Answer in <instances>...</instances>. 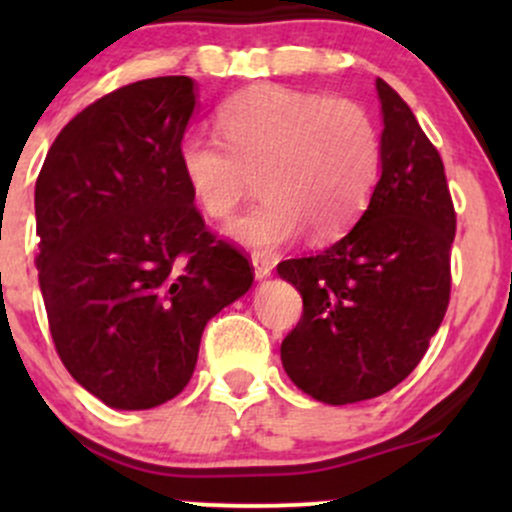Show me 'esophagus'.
I'll list each match as a JSON object with an SVG mask.
<instances>
[{"mask_svg": "<svg viewBox=\"0 0 512 512\" xmlns=\"http://www.w3.org/2000/svg\"><path fill=\"white\" fill-rule=\"evenodd\" d=\"M252 269H255L257 281H264L267 276H272V264H269V260H264V257H260V255L252 257Z\"/></svg>", "mask_w": 512, "mask_h": 512, "instance_id": "34e87169", "label": "esophagus"}]
</instances>
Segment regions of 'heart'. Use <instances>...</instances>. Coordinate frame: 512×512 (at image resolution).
<instances>
[{
	"instance_id": "1",
	"label": "heart",
	"mask_w": 512,
	"mask_h": 512,
	"mask_svg": "<svg viewBox=\"0 0 512 512\" xmlns=\"http://www.w3.org/2000/svg\"><path fill=\"white\" fill-rule=\"evenodd\" d=\"M221 137L187 132L180 173L199 209L228 219L257 178L262 199L226 233L252 252L279 250L310 228L330 240L366 209L380 175V129L361 103L286 86H255L221 105Z\"/></svg>"
}]
</instances>
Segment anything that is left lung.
Segmentation results:
<instances>
[{
  "mask_svg": "<svg viewBox=\"0 0 512 512\" xmlns=\"http://www.w3.org/2000/svg\"><path fill=\"white\" fill-rule=\"evenodd\" d=\"M375 91L383 158L368 209L325 252L276 267L303 298L281 363L298 390L334 407L402 383L450 301L455 209L443 161L395 88L375 79Z\"/></svg>",
  "mask_w": 512,
  "mask_h": 512,
  "instance_id": "8db88e82",
  "label": "left lung"
}]
</instances>
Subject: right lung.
I'll return each mask as SVG.
<instances>
[{
    "mask_svg": "<svg viewBox=\"0 0 512 512\" xmlns=\"http://www.w3.org/2000/svg\"><path fill=\"white\" fill-rule=\"evenodd\" d=\"M190 76H158L88 105L35 182L38 281L64 368L113 409L185 390L207 322L250 291L252 269L204 226L178 146Z\"/></svg>",
    "mask_w": 512,
    "mask_h": 512,
    "instance_id": "obj_1",
    "label": "right lung"
}]
</instances>
